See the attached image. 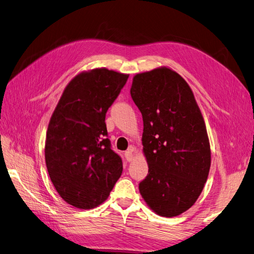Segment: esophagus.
Returning a JSON list of instances; mask_svg holds the SVG:
<instances>
[{"instance_id": "obj_1", "label": "esophagus", "mask_w": 254, "mask_h": 254, "mask_svg": "<svg viewBox=\"0 0 254 254\" xmlns=\"http://www.w3.org/2000/svg\"><path fill=\"white\" fill-rule=\"evenodd\" d=\"M133 151H134V148L131 147L125 152V157H126L127 161H131L133 159Z\"/></svg>"}]
</instances>
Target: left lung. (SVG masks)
I'll return each mask as SVG.
<instances>
[{
  "mask_svg": "<svg viewBox=\"0 0 254 254\" xmlns=\"http://www.w3.org/2000/svg\"><path fill=\"white\" fill-rule=\"evenodd\" d=\"M131 96L144 121L149 171L139 192L162 217H176L196 201L210 168L205 122L189 84L176 71L155 68L133 78Z\"/></svg>",
  "mask_w": 254,
  "mask_h": 254,
  "instance_id": "1",
  "label": "left lung"
}]
</instances>
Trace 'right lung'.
Here are the masks:
<instances>
[{
    "instance_id": "obj_1",
    "label": "right lung",
    "mask_w": 254,
    "mask_h": 254,
    "mask_svg": "<svg viewBox=\"0 0 254 254\" xmlns=\"http://www.w3.org/2000/svg\"><path fill=\"white\" fill-rule=\"evenodd\" d=\"M127 78L106 68L77 75L51 116L45 144L48 174L60 196L76 208L102 204L122 174L105 117Z\"/></svg>"
}]
</instances>
